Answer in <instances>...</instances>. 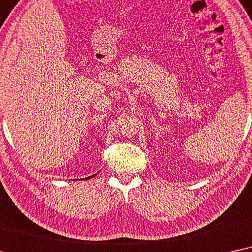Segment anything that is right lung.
<instances>
[{"mask_svg": "<svg viewBox=\"0 0 252 252\" xmlns=\"http://www.w3.org/2000/svg\"><path fill=\"white\" fill-rule=\"evenodd\" d=\"M96 175V174H94V175H92V176H90V177H86V180H89V179H91V177H94Z\"/></svg>", "mask_w": 252, "mask_h": 252, "instance_id": "obj_1", "label": "right lung"}]
</instances>
